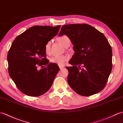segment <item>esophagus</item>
Returning <instances> with one entry per match:
<instances>
[{
  "label": "esophagus",
  "mask_w": 123,
  "mask_h": 123,
  "mask_svg": "<svg viewBox=\"0 0 123 123\" xmlns=\"http://www.w3.org/2000/svg\"><path fill=\"white\" fill-rule=\"evenodd\" d=\"M59 68H60V70H62L63 68H64V67L63 66H59Z\"/></svg>",
  "instance_id": "34e87169"
}]
</instances>
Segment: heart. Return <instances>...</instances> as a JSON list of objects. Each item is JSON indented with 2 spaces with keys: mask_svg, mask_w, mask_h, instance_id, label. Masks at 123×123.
<instances>
[{
  "mask_svg": "<svg viewBox=\"0 0 123 123\" xmlns=\"http://www.w3.org/2000/svg\"><path fill=\"white\" fill-rule=\"evenodd\" d=\"M59 41L63 45L64 47H66L68 45H70L71 43V40L66 35H63L59 37ZM51 42V41H48L44 47V50L46 53H49L50 51ZM68 59V56L67 55H59V56H54L50 59V61L52 63H55L58 64L60 66H63Z\"/></svg>",
  "mask_w": 123,
  "mask_h": 123,
  "instance_id": "obj_1",
  "label": "heart"
}]
</instances>
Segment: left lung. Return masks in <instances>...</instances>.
Segmentation results:
<instances>
[{
	"label": "left lung",
	"instance_id": "obj_1",
	"mask_svg": "<svg viewBox=\"0 0 123 123\" xmlns=\"http://www.w3.org/2000/svg\"><path fill=\"white\" fill-rule=\"evenodd\" d=\"M64 35L70 39L75 51L69 61L73 66L66 67L68 84L82 96L99 92L104 88L112 69V50L107 39L85 24L63 25L59 35Z\"/></svg>",
	"mask_w": 123,
	"mask_h": 123
}]
</instances>
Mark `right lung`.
I'll use <instances>...</instances> for the list:
<instances>
[{"mask_svg": "<svg viewBox=\"0 0 123 123\" xmlns=\"http://www.w3.org/2000/svg\"><path fill=\"white\" fill-rule=\"evenodd\" d=\"M60 27L33 26L17 36L11 44L7 55L8 72L17 88L25 95L40 96L52 86L60 68L54 63H49L44 47Z\"/></svg>", "mask_w": 123, "mask_h": 123, "instance_id": "right-lung-1", "label": "right lung"}]
</instances>
